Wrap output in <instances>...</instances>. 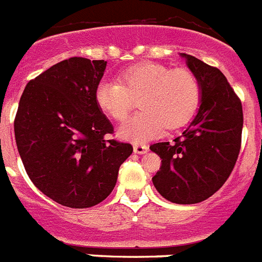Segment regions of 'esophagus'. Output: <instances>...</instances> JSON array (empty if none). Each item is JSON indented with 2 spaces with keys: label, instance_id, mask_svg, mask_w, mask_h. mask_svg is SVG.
Wrapping results in <instances>:
<instances>
[{
  "label": "esophagus",
  "instance_id": "obj_1",
  "mask_svg": "<svg viewBox=\"0 0 262 262\" xmlns=\"http://www.w3.org/2000/svg\"><path fill=\"white\" fill-rule=\"evenodd\" d=\"M148 151V147L146 144H135L134 146V152L139 154V155H143V154H146Z\"/></svg>",
  "mask_w": 262,
  "mask_h": 262
}]
</instances>
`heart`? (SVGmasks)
<instances>
[{
	"label": "heart",
	"instance_id": "obj_1",
	"mask_svg": "<svg viewBox=\"0 0 262 262\" xmlns=\"http://www.w3.org/2000/svg\"><path fill=\"white\" fill-rule=\"evenodd\" d=\"M201 98L200 80L188 69L162 63H138L127 67L119 82L103 80L95 89V102L102 113L122 122L139 103V113L119 128L122 139L139 143L158 135L165 127L184 126L195 114Z\"/></svg>",
	"mask_w": 262,
	"mask_h": 262
}]
</instances>
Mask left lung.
<instances>
[{
	"mask_svg": "<svg viewBox=\"0 0 262 262\" xmlns=\"http://www.w3.org/2000/svg\"><path fill=\"white\" fill-rule=\"evenodd\" d=\"M201 86V103L188 128L173 142L149 147L162 159L152 178L158 192L176 204H196L223 187L241 148L243 106L217 67L182 54Z\"/></svg>",
	"mask_w": 262,
	"mask_h": 262,
	"instance_id": "obj_1",
	"label": "left lung"
}]
</instances>
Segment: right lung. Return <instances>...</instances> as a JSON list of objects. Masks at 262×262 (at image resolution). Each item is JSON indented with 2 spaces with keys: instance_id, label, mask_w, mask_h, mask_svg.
Segmentation results:
<instances>
[{
  "instance_id": "add662e5",
  "label": "right lung",
  "mask_w": 262,
  "mask_h": 262,
  "mask_svg": "<svg viewBox=\"0 0 262 262\" xmlns=\"http://www.w3.org/2000/svg\"><path fill=\"white\" fill-rule=\"evenodd\" d=\"M107 62L73 57L31 79L14 119L26 173L42 193L69 208L99 204L113 192L129 143L114 134L95 102Z\"/></svg>"
}]
</instances>
